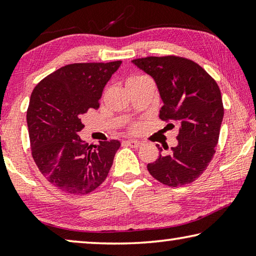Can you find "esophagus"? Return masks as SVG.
<instances>
[{
    "label": "esophagus",
    "mask_w": 256,
    "mask_h": 256,
    "mask_svg": "<svg viewBox=\"0 0 256 256\" xmlns=\"http://www.w3.org/2000/svg\"><path fill=\"white\" fill-rule=\"evenodd\" d=\"M125 142H126L128 146H132V148H138V146H142V142L138 141V140H132V138H131V140H126Z\"/></svg>",
    "instance_id": "1"
}]
</instances>
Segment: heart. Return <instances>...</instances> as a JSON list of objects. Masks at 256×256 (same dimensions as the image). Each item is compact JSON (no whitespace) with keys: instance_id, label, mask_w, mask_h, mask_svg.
Returning <instances> with one entry per match:
<instances>
[{"instance_id":"heart-1","label":"heart","mask_w":256,"mask_h":256,"mask_svg":"<svg viewBox=\"0 0 256 256\" xmlns=\"http://www.w3.org/2000/svg\"><path fill=\"white\" fill-rule=\"evenodd\" d=\"M134 78H140V76H134Z\"/></svg>"}]
</instances>
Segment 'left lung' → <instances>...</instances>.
Segmentation results:
<instances>
[{"label": "left lung", "mask_w": 256, "mask_h": 256, "mask_svg": "<svg viewBox=\"0 0 256 256\" xmlns=\"http://www.w3.org/2000/svg\"><path fill=\"white\" fill-rule=\"evenodd\" d=\"M132 63L157 84L162 100L159 118L180 125L177 146L162 154L157 144L159 157L146 168L160 183L172 188L194 182L206 170L218 144L224 118L218 84L198 64L178 56H150Z\"/></svg>", "instance_id": "8db88e82"}]
</instances>
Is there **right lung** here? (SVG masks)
I'll return each instance as SVG.
<instances>
[{"instance_id": "right-lung-1", "label": "right lung", "mask_w": 256, "mask_h": 256, "mask_svg": "<svg viewBox=\"0 0 256 256\" xmlns=\"http://www.w3.org/2000/svg\"><path fill=\"white\" fill-rule=\"evenodd\" d=\"M120 64H68L34 89L27 110L32 158L46 180L63 192H92L110 170L120 142L88 146L79 132L84 128V115L99 107L104 88Z\"/></svg>"}]
</instances>
